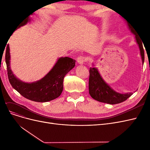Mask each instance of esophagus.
<instances>
[{
    "label": "esophagus",
    "mask_w": 150,
    "mask_h": 150,
    "mask_svg": "<svg viewBox=\"0 0 150 150\" xmlns=\"http://www.w3.org/2000/svg\"><path fill=\"white\" fill-rule=\"evenodd\" d=\"M77 61H78L79 64H83L84 62H86V61H87V58H86L84 56H79L78 57V59H77Z\"/></svg>",
    "instance_id": "esophagus-1"
}]
</instances>
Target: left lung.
<instances>
[{
  "mask_svg": "<svg viewBox=\"0 0 150 150\" xmlns=\"http://www.w3.org/2000/svg\"><path fill=\"white\" fill-rule=\"evenodd\" d=\"M128 25L131 32L135 35L136 40L140 49V54L143 63L144 61V52L143 47V42L141 39L139 35L135 31L136 30L131 28L129 24ZM89 93L91 96L95 100L110 104H115L123 102L133 94V93H131L120 94L115 91L104 82L97 69L95 67L89 68Z\"/></svg>",
  "mask_w": 150,
  "mask_h": 150,
  "instance_id": "1",
  "label": "left lung"
}]
</instances>
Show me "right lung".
I'll return each instance as SVG.
<instances>
[{
  "label": "right lung",
  "mask_w": 150,
  "mask_h": 150,
  "mask_svg": "<svg viewBox=\"0 0 150 150\" xmlns=\"http://www.w3.org/2000/svg\"><path fill=\"white\" fill-rule=\"evenodd\" d=\"M29 17L19 24L18 28L28 23ZM6 62L8 81L12 87L22 96L35 102H47L58 98L63 90L64 76L75 66L76 60L65 57L59 59L49 73L40 81L33 83H25L17 79L10 68L9 46L6 51Z\"/></svg>",
  "instance_id": "obj_1"
}]
</instances>
